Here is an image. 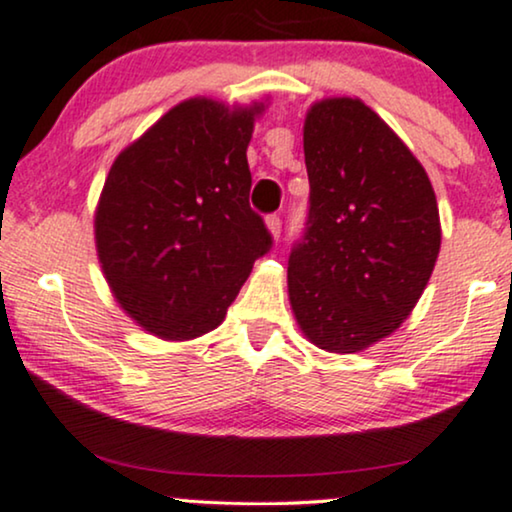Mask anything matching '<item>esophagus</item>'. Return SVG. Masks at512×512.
Here are the masks:
<instances>
[{
  "label": "esophagus",
  "mask_w": 512,
  "mask_h": 512,
  "mask_svg": "<svg viewBox=\"0 0 512 512\" xmlns=\"http://www.w3.org/2000/svg\"><path fill=\"white\" fill-rule=\"evenodd\" d=\"M267 226H269V231H271V234H274L276 238L278 236H281V217H278V215H269L267 217Z\"/></svg>",
  "instance_id": "esophagus-1"
}]
</instances>
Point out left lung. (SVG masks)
Masks as SVG:
<instances>
[{"label":"left lung","mask_w":512,"mask_h":512,"mask_svg":"<svg viewBox=\"0 0 512 512\" xmlns=\"http://www.w3.org/2000/svg\"><path fill=\"white\" fill-rule=\"evenodd\" d=\"M309 208L288 257L302 333L352 354L390 335L435 269L442 229L432 184L359 99H326L304 120Z\"/></svg>","instance_id":"8db88e82"}]
</instances>
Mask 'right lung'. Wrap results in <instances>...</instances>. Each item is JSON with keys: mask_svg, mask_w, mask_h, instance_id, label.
<instances>
[{"mask_svg": "<svg viewBox=\"0 0 512 512\" xmlns=\"http://www.w3.org/2000/svg\"><path fill=\"white\" fill-rule=\"evenodd\" d=\"M260 111L179 103L108 172L94 222L103 274L122 309L158 338L217 328L274 245L248 200L245 151Z\"/></svg>", "mask_w": 512, "mask_h": 512, "instance_id": "right-lung-1", "label": "right lung"}]
</instances>
